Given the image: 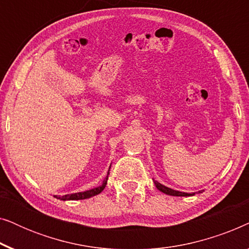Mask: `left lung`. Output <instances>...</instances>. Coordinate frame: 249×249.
<instances>
[{
    "label": "left lung",
    "instance_id": "obj_1",
    "mask_svg": "<svg viewBox=\"0 0 249 249\" xmlns=\"http://www.w3.org/2000/svg\"><path fill=\"white\" fill-rule=\"evenodd\" d=\"M154 183L156 186V188H158L160 192L166 194V195H171V196H193L195 195V193H192V194H188V193H181V192H178V190H173L171 188H169V187H165L163 186L162 183H160L159 181H156L154 180ZM198 193H202V190Z\"/></svg>",
    "mask_w": 249,
    "mask_h": 249
}]
</instances>
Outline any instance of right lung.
I'll return each instance as SVG.
<instances>
[{
	"label": "right lung",
	"instance_id": "add662e5",
	"mask_svg": "<svg viewBox=\"0 0 249 249\" xmlns=\"http://www.w3.org/2000/svg\"><path fill=\"white\" fill-rule=\"evenodd\" d=\"M108 171H110V170H108ZM108 175H110V172H107V178L104 179L103 183H102L101 186L96 187V188H93V189H90V190H86V192H81V193L69 194V195H64V196H62V197H57V196H55V198H60V199H62V200H78V199L90 198V197H93V196H95V195H98V194L103 192V189L105 188V186H107Z\"/></svg>",
	"mask_w": 249,
	"mask_h": 249
}]
</instances>
